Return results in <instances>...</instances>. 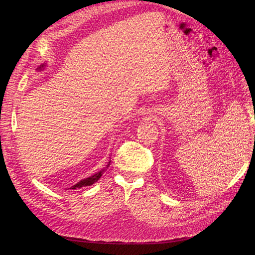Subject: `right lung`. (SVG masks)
Listing matches in <instances>:
<instances>
[{
	"mask_svg": "<svg viewBox=\"0 0 255 255\" xmlns=\"http://www.w3.org/2000/svg\"><path fill=\"white\" fill-rule=\"evenodd\" d=\"M43 67V66H42ZM39 69H41V66H40V68ZM110 165V164H109ZM109 167V166H107ZM104 170H102V171H100V172H98V173H96V174H94V175H91V176H89V177H86V179H84V180H82V181H80L78 184H75V185H73V186L70 188V189H76V188H82V187H85V186H90V185H92L94 183H96L100 177L102 176V172H103Z\"/></svg>",
	"mask_w": 255,
	"mask_h": 255,
	"instance_id": "obj_1",
	"label": "right lung"
}]
</instances>
